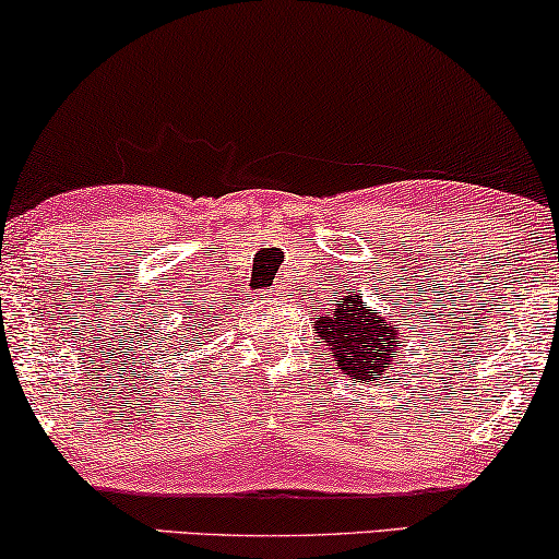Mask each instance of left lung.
<instances>
[{
    "mask_svg": "<svg viewBox=\"0 0 559 559\" xmlns=\"http://www.w3.org/2000/svg\"><path fill=\"white\" fill-rule=\"evenodd\" d=\"M318 341L328 346L335 366L356 381H377L400 356L396 320L364 308L361 295H343L331 316L316 320Z\"/></svg>",
    "mask_w": 559,
    "mask_h": 559,
    "instance_id": "8db88e82",
    "label": "left lung"
}]
</instances>
